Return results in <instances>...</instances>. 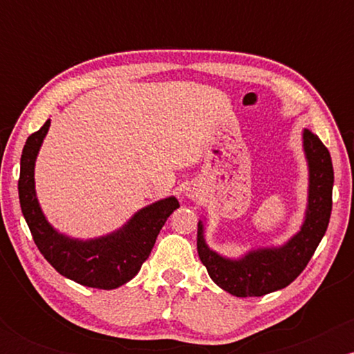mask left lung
I'll use <instances>...</instances> for the list:
<instances>
[{"instance_id":"obj_1","label":"left lung","mask_w":354,"mask_h":354,"mask_svg":"<svg viewBox=\"0 0 354 354\" xmlns=\"http://www.w3.org/2000/svg\"><path fill=\"white\" fill-rule=\"evenodd\" d=\"M310 165V200L301 231L278 250H259L239 261L221 258L206 246L198 223V254L214 283L238 298L263 296L293 283L310 263L326 233L333 206V163L328 148L310 129L303 133Z\"/></svg>"}]
</instances>
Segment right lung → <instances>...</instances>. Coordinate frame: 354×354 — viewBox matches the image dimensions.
Returning a JSON list of instances; mask_svg holds the SVG:
<instances>
[{
    "label": "right lung",
    "instance_id": "1",
    "mask_svg": "<svg viewBox=\"0 0 354 354\" xmlns=\"http://www.w3.org/2000/svg\"><path fill=\"white\" fill-rule=\"evenodd\" d=\"M48 128L50 120L28 136L18 181L19 205L35 245L59 274L73 281L98 290L121 286L135 278L148 259L160 230L180 203L173 196L154 203L136 213L123 230L100 239L76 241L58 234L44 219L35 196V160Z\"/></svg>",
    "mask_w": 354,
    "mask_h": 354
}]
</instances>
